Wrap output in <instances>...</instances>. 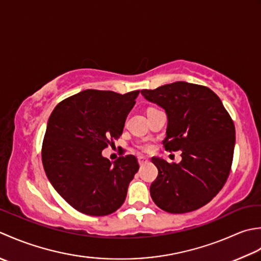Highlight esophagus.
<instances>
[{
	"instance_id": "obj_1",
	"label": "esophagus",
	"mask_w": 261,
	"mask_h": 261,
	"mask_svg": "<svg viewBox=\"0 0 261 261\" xmlns=\"http://www.w3.org/2000/svg\"><path fill=\"white\" fill-rule=\"evenodd\" d=\"M148 162V159L146 156H138V163L141 164V166H143V164H145Z\"/></svg>"
}]
</instances>
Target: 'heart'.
<instances>
[{
	"instance_id": "obj_1",
	"label": "heart",
	"mask_w": 261,
	"mask_h": 261,
	"mask_svg": "<svg viewBox=\"0 0 261 261\" xmlns=\"http://www.w3.org/2000/svg\"><path fill=\"white\" fill-rule=\"evenodd\" d=\"M137 147L140 148V150L143 151V152H150L152 148H153V145L151 144L150 142H142V143H140V144L137 145Z\"/></svg>"
}]
</instances>
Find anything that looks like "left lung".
<instances>
[{
  "mask_svg": "<svg viewBox=\"0 0 261 261\" xmlns=\"http://www.w3.org/2000/svg\"><path fill=\"white\" fill-rule=\"evenodd\" d=\"M141 93L166 110L167 151H181L180 163L152 158L159 174L150 187L161 210L173 214L200 208L215 197L230 174L236 127L211 89L174 82Z\"/></svg>",
  "mask_w": 261,
  "mask_h": 261,
  "instance_id": "obj_1",
  "label": "left lung"
}]
</instances>
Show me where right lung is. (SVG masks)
Wrapping results in <instances>:
<instances>
[{
    "instance_id": "right-lung-1",
    "label": "right lung",
    "mask_w": 261,
    "mask_h": 261,
    "mask_svg": "<svg viewBox=\"0 0 261 261\" xmlns=\"http://www.w3.org/2000/svg\"><path fill=\"white\" fill-rule=\"evenodd\" d=\"M140 91L86 90L61 101L47 123L41 160L53 187L73 208L105 216L124 204L138 171L134 155L113 163L102 150L123 134Z\"/></svg>"
}]
</instances>
